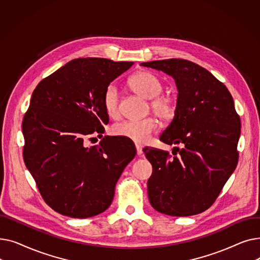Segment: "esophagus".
Masks as SVG:
<instances>
[{
	"label": "esophagus",
	"mask_w": 260,
	"mask_h": 260,
	"mask_svg": "<svg viewBox=\"0 0 260 260\" xmlns=\"http://www.w3.org/2000/svg\"><path fill=\"white\" fill-rule=\"evenodd\" d=\"M136 149H137V155L138 156H142L143 155V151H142V148H141L140 145L136 144Z\"/></svg>",
	"instance_id": "obj_1"
}]
</instances>
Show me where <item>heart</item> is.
<instances>
[{"label": "heart", "instance_id": "obj_1", "mask_svg": "<svg viewBox=\"0 0 260 260\" xmlns=\"http://www.w3.org/2000/svg\"><path fill=\"white\" fill-rule=\"evenodd\" d=\"M129 85L134 91L151 100L153 113L161 120L169 121L176 113L174 100L169 95H160L163 90V84L158 77L148 72H139L129 80ZM120 94L115 84H109L103 94V106L108 117L118 118L120 115ZM156 119L148 117L141 120H125L117 123L112 128L114 135L125 138L135 143L142 144L146 142L156 129Z\"/></svg>", "mask_w": 260, "mask_h": 260}]
</instances>
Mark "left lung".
I'll return each mask as SVG.
<instances>
[{"instance_id": "left-lung-1", "label": "left lung", "mask_w": 260, "mask_h": 260, "mask_svg": "<svg viewBox=\"0 0 260 260\" xmlns=\"http://www.w3.org/2000/svg\"><path fill=\"white\" fill-rule=\"evenodd\" d=\"M175 79L176 113L160 140L175 146L173 156L143 148L153 167L147 181L151 206L177 217L208 210L238 162L240 119L225 85L206 68L183 59L144 62ZM175 152H173V149Z\"/></svg>"}]
</instances>
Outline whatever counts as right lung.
<instances>
[{
  "label": "right lung",
  "instance_id": "obj_1",
  "mask_svg": "<svg viewBox=\"0 0 260 260\" xmlns=\"http://www.w3.org/2000/svg\"><path fill=\"white\" fill-rule=\"evenodd\" d=\"M133 64L75 59L43 79L32 92L22 123L24 162L44 201L64 216L87 218L104 212L136 155L129 141L109 136L97 145L85 144L108 123L105 88Z\"/></svg>",
  "mask_w": 260,
  "mask_h": 260
}]
</instances>
